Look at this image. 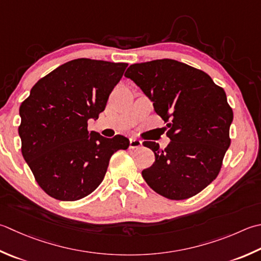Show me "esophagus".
Returning <instances> with one entry per match:
<instances>
[{"instance_id": "esophagus-1", "label": "esophagus", "mask_w": 261, "mask_h": 261, "mask_svg": "<svg viewBox=\"0 0 261 261\" xmlns=\"http://www.w3.org/2000/svg\"><path fill=\"white\" fill-rule=\"evenodd\" d=\"M141 146H142V142L140 140L136 139V138H131V139H130V148H131V149L140 148Z\"/></svg>"}]
</instances>
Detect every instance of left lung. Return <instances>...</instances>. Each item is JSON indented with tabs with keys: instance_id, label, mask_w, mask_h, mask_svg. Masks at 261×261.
<instances>
[{
	"instance_id": "1",
	"label": "left lung",
	"mask_w": 261,
	"mask_h": 261,
	"mask_svg": "<svg viewBox=\"0 0 261 261\" xmlns=\"http://www.w3.org/2000/svg\"><path fill=\"white\" fill-rule=\"evenodd\" d=\"M124 75L152 101L171 139L164 149L144 142L155 163L142 177L171 200L196 196L217 177L231 145L233 111L225 91L203 71L170 59L132 64Z\"/></svg>"
}]
</instances>
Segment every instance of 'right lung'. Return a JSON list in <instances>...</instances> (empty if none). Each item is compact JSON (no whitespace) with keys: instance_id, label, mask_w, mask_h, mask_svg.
I'll use <instances>...</instances> for the list:
<instances>
[{"instance_id":"obj_1","label":"right lung","mask_w":261,"mask_h":261,"mask_svg":"<svg viewBox=\"0 0 261 261\" xmlns=\"http://www.w3.org/2000/svg\"><path fill=\"white\" fill-rule=\"evenodd\" d=\"M126 63L76 59L46 74L20 105L21 152L36 182L52 198L74 201L90 195L112 155L130 141L88 131L119 84Z\"/></svg>"}]
</instances>
